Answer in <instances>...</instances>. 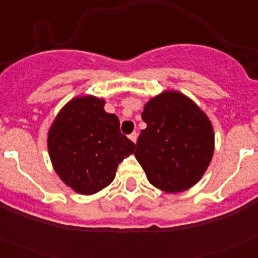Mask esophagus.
Returning <instances> with one entry per match:
<instances>
[{
    "instance_id": "1",
    "label": "esophagus",
    "mask_w": 258,
    "mask_h": 258,
    "mask_svg": "<svg viewBox=\"0 0 258 258\" xmlns=\"http://www.w3.org/2000/svg\"><path fill=\"white\" fill-rule=\"evenodd\" d=\"M129 138H131L132 142L136 143L137 142V138H138V134H137V132H133V133H132L131 136H129Z\"/></svg>"
}]
</instances>
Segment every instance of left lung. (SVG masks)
Masks as SVG:
<instances>
[{
    "label": "left lung",
    "instance_id": "1",
    "mask_svg": "<svg viewBox=\"0 0 258 258\" xmlns=\"http://www.w3.org/2000/svg\"><path fill=\"white\" fill-rule=\"evenodd\" d=\"M142 118L147 127L141 131L134 155L150 183L165 192L192 187L213 156L208 116L184 94L166 90L145 104Z\"/></svg>",
    "mask_w": 258,
    "mask_h": 258
}]
</instances>
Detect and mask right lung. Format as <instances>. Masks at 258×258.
Wrapping results in <instances>:
<instances>
[{
	"label": "right lung",
	"instance_id": "right-lung-1",
	"mask_svg": "<svg viewBox=\"0 0 258 258\" xmlns=\"http://www.w3.org/2000/svg\"><path fill=\"white\" fill-rule=\"evenodd\" d=\"M93 95L68 102L49 129L47 150L54 170L72 190L92 195L113 181L117 165L136 150L120 121Z\"/></svg>",
	"mask_w": 258,
	"mask_h": 258
}]
</instances>
